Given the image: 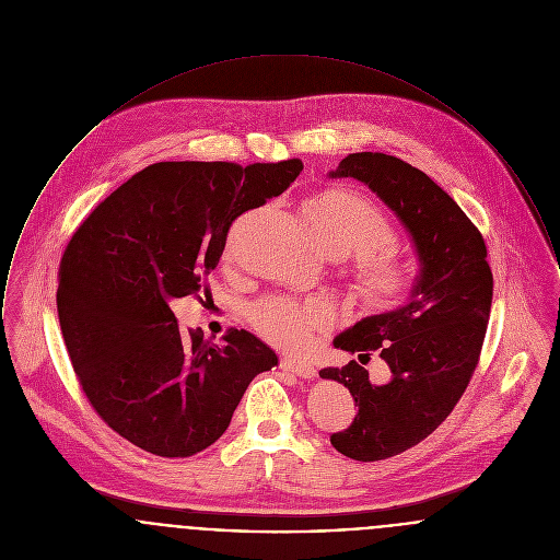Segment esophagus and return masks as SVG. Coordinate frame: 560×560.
<instances>
[{
	"instance_id": "34e87169",
	"label": "esophagus",
	"mask_w": 560,
	"mask_h": 560,
	"mask_svg": "<svg viewBox=\"0 0 560 560\" xmlns=\"http://www.w3.org/2000/svg\"><path fill=\"white\" fill-rule=\"evenodd\" d=\"M280 368H282L284 372L298 375V377H307V380L316 377V370H314V365H307V363H301V361H293V359H284V361H280Z\"/></svg>"
}]
</instances>
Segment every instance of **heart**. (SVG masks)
<instances>
[{
    "label": "heart",
    "instance_id": "obj_1",
    "mask_svg": "<svg viewBox=\"0 0 560 560\" xmlns=\"http://www.w3.org/2000/svg\"><path fill=\"white\" fill-rule=\"evenodd\" d=\"M303 217L327 255H359L354 289L370 307L393 310L410 293V269L388 255L397 246V231L368 197L325 188L303 203ZM331 318L329 303L320 299H267L250 310L257 334L289 352L303 350L314 334L329 329Z\"/></svg>",
    "mask_w": 560,
    "mask_h": 560
}]
</instances>
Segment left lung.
<instances>
[{
	"label": "left lung",
	"instance_id": "left-lung-1",
	"mask_svg": "<svg viewBox=\"0 0 560 560\" xmlns=\"http://www.w3.org/2000/svg\"><path fill=\"white\" fill-rule=\"evenodd\" d=\"M329 178H354L380 197L410 235L418 276L404 305L373 314L334 339L361 363L327 368L359 408L331 444L354 460H382L429 438L454 410L478 365L492 301L486 244L446 190L384 152H352ZM372 353L392 380L373 385L362 365Z\"/></svg>",
	"mask_w": 560,
	"mask_h": 560
}]
</instances>
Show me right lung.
Here are the masks:
<instances>
[{"label":"right lung","mask_w":560,"mask_h":560,"mask_svg":"<svg viewBox=\"0 0 560 560\" xmlns=\"http://www.w3.org/2000/svg\"><path fill=\"white\" fill-rule=\"evenodd\" d=\"M303 163L165 161L131 176L70 240L57 310L82 390L114 431L156 456L212 446L255 375L278 365L248 331L183 336L176 299L197 295L231 223L282 195Z\"/></svg>","instance_id":"obj_1"}]
</instances>
